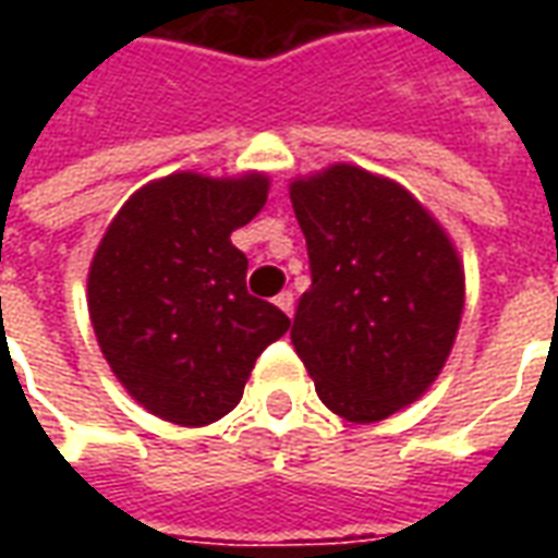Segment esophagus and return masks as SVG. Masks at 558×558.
<instances>
[{"label":"esophagus","mask_w":558,"mask_h":558,"mask_svg":"<svg viewBox=\"0 0 558 558\" xmlns=\"http://www.w3.org/2000/svg\"><path fill=\"white\" fill-rule=\"evenodd\" d=\"M275 304H278L280 311H283V314L287 316H292V311H295V295H292L290 290H283L278 295V299H275Z\"/></svg>","instance_id":"obj_1"}]
</instances>
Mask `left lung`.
I'll use <instances>...</instances> for the list:
<instances>
[{"label":"left lung","mask_w":558,"mask_h":558,"mask_svg":"<svg viewBox=\"0 0 558 558\" xmlns=\"http://www.w3.org/2000/svg\"><path fill=\"white\" fill-rule=\"evenodd\" d=\"M311 290L292 347L319 400L350 421H379L424 395L463 314V268L439 223L400 184L338 163L292 182Z\"/></svg>","instance_id":"1"}]
</instances>
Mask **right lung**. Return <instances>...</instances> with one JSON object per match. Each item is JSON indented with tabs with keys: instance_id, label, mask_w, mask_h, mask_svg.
Returning a JSON list of instances; mask_svg holds the SVG:
<instances>
[{
	"instance_id": "right-lung-1",
	"label": "right lung",
	"mask_w": 558,
	"mask_h": 558,
	"mask_svg": "<svg viewBox=\"0 0 558 558\" xmlns=\"http://www.w3.org/2000/svg\"><path fill=\"white\" fill-rule=\"evenodd\" d=\"M263 175L172 172L116 215L89 268V316L104 359L148 412L182 427L223 418L290 316L247 292L230 242L266 206Z\"/></svg>"
}]
</instances>
